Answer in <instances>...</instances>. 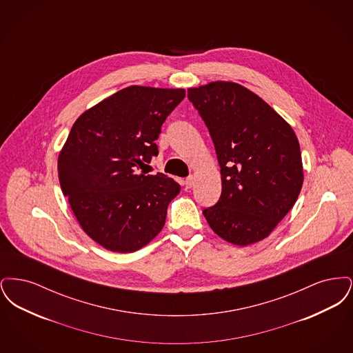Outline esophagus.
<instances>
[{
  "label": "esophagus",
  "instance_id": "esophagus-1",
  "mask_svg": "<svg viewBox=\"0 0 353 353\" xmlns=\"http://www.w3.org/2000/svg\"><path fill=\"white\" fill-rule=\"evenodd\" d=\"M185 188L186 189H190L192 186H193V184H194V179H193V176H190V177H188L186 180H185Z\"/></svg>",
  "mask_w": 353,
  "mask_h": 353
}]
</instances>
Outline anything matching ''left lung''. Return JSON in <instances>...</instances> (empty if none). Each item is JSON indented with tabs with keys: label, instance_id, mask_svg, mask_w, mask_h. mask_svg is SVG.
Listing matches in <instances>:
<instances>
[{
	"label": "left lung",
	"instance_id": "obj_1",
	"mask_svg": "<svg viewBox=\"0 0 353 353\" xmlns=\"http://www.w3.org/2000/svg\"><path fill=\"white\" fill-rule=\"evenodd\" d=\"M188 98L214 143L222 193L202 213L222 239L248 246L275 229L303 185L298 137L291 125L246 87L217 81L192 87Z\"/></svg>",
	"mask_w": 353,
	"mask_h": 353
}]
</instances>
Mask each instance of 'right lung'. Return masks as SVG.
Segmentation results:
<instances>
[{"label":"right lung","mask_w":353,"mask_h":353,"mask_svg":"<svg viewBox=\"0 0 353 353\" xmlns=\"http://www.w3.org/2000/svg\"><path fill=\"white\" fill-rule=\"evenodd\" d=\"M184 98V88L130 85L75 120L58 156V177L84 233L104 249L136 252L164 228L181 186L137 169L159 154L161 125Z\"/></svg>","instance_id":"1"}]
</instances>
